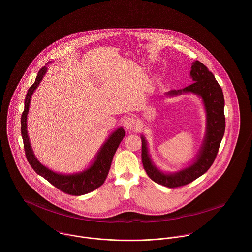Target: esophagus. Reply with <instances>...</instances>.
Segmentation results:
<instances>
[{"mask_svg": "<svg viewBox=\"0 0 252 252\" xmlns=\"http://www.w3.org/2000/svg\"><path fill=\"white\" fill-rule=\"evenodd\" d=\"M136 125V120L133 116H127L124 119V127L127 130H133V128Z\"/></svg>", "mask_w": 252, "mask_h": 252, "instance_id": "34e87169", "label": "esophagus"}]
</instances>
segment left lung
<instances>
[{"label":"left lung","mask_w":252,"mask_h":252,"mask_svg":"<svg viewBox=\"0 0 252 252\" xmlns=\"http://www.w3.org/2000/svg\"><path fill=\"white\" fill-rule=\"evenodd\" d=\"M190 75L194 80L192 84L183 89L172 90L167 95L178 96L191 92L199 95L203 100L207 113V131L194 163L175 174L161 172L153 165L148 154L145 138L142 136V161L147 176L154 182L169 188L186 185L204 175L216 160L225 132L224 96L215 75L200 61L193 62Z\"/></svg>","instance_id":"8db88e82"}]
</instances>
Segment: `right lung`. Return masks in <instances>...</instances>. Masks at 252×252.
<instances>
[{"label": "right lung", "instance_id": "obj_1", "mask_svg": "<svg viewBox=\"0 0 252 252\" xmlns=\"http://www.w3.org/2000/svg\"><path fill=\"white\" fill-rule=\"evenodd\" d=\"M46 71L47 67L44 66L37 72L35 83L29 88L25 98V108L21 115V135L23 139L26 158L37 175L49 181L52 185H54L62 192L72 196L84 195L94 191L105 182L108 177V171L110 169L113 155L115 154L117 147L119 146L125 136V131L123 128H118L116 131H114L108 137L107 142L101 147L93 164L81 173L72 175H62L57 174L49 170L45 166L41 165L35 157L28 137L27 114L29 111L32 95L40 83Z\"/></svg>", "mask_w": 252, "mask_h": 252}]
</instances>
